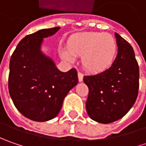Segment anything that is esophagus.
Here are the masks:
<instances>
[{
  "label": "esophagus",
  "mask_w": 146,
  "mask_h": 146,
  "mask_svg": "<svg viewBox=\"0 0 146 146\" xmlns=\"http://www.w3.org/2000/svg\"><path fill=\"white\" fill-rule=\"evenodd\" d=\"M83 79H84V76L82 75L80 72L78 73V80H79V82L83 81Z\"/></svg>",
  "instance_id": "34e87169"
}]
</instances>
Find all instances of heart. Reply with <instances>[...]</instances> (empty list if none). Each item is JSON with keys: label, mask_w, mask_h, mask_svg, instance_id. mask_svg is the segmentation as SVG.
Returning a JSON list of instances; mask_svg holds the SVG:
<instances>
[{"label": "heart", "mask_w": 146, "mask_h": 146, "mask_svg": "<svg viewBox=\"0 0 146 146\" xmlns=\"http://www.w3.org/2000/svg\"><path fill=\"white\" fill-rule=\"evenodd\" d=\"M67 51H62L61 56L72 62L73 56L82 57L84 68L91 73H101L108 70L115 62L117 43L108 33L85 32L75 36L69 44Z\"/></svg>", "instance_id": "1"}]
</instances>
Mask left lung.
<instances>
[{
    "instance_id": "obj_1",
    "label": "left lung",
    "mask_w": 146,
    "mask_h": 146,
    "mask_svg": "<svg viewBox=\"0 0 146 146\" xmlns=\"http://www.w3.org/2000/svg\"><path fill=\"white\" fill-rule=\"evenodd\" d=\"M118 54L103 72L84 76L89 93L86 110L93 120L110 123L120 119L134 105L139 89V66L130 44L115 33Z\"/></svg>"
}]
</instances>
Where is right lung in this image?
I'll return each instance as SVG.
<instances>
[{"instance_id": "obj_1", "label": "right lung", "mask_w": 146, "mask_h": 146, "mask_svg": "<svg viewBox=\"0 0 146 146\" xmlns=\"http://www.w3.org/2000/svg\"><path fill=\"white\" fill-rule=\"evenodd\" d=\"M59 29H42L27 36L10 58V98L20 113L31 120L44 122L55 118L65 97L78 84L75 68L67 72L59 70L53 59L42 51L44 39Z\"/></svg>"}]
</instances>
